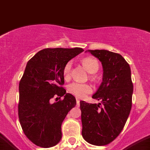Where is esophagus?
I'll return each mask as SVG.
<instances>
[{"mask_svg":"<svg viewBox=\"0 0 150 150\" xmlns=\"http://www.w3.org/2000/svg\"><path fill=\"white\" fill-rule=\"evenodd\" d=\"M76 104H77V106H79L80 105V100L79 99H76Z\"/></svg>","mask_w":150,"mask_h":150,"instance_id":"1","label":"esophagus"}]
</instances>
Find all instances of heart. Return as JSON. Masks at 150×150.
<instances>
[{"label": "heart", "mask_w": 150, "mask_h": 150, "mask_svg": "<svg viewBox=\"0 0 150 150\" xmlns=\"http://www.w3.org/2000/svg\"><path fill=\"white\" fill-rule=\"evenodd\" d=\"M82 64L87 71L90 73H95L99 68L98 62L93 57H86L82 59ZM71 62L69 61L64 65L62 69V75L65 80H69L71 78ZM68 91L77 98H84L92 92V87L88 84L72 82L68 86Z\"/></svg>", "instance_id": "1"}]
</instances>
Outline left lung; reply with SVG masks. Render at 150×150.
I'll list each match as a JSON object with an SVG mask.
<instances>
[{"label":"left lung","mask_w":150,"mask_h":150,"mask_svg":"<svg viewBox=\"0 0 150 150\" xmlns=\"http://www.w3.org/2000/svg\"><path fill=\"white\" fill-rule=\"evenodd\" d=\"M102 64L103 81L92 98L99 104L80 101L83 138L95 146L108 145L118 137L132 107L133 85L129 64L118 53L88 50Z\"/></svg>","instance_id":"1"}]
</instances>
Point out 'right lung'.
Returning a JSON list of instances; mask_svg holds the SVG:
<instances>
[{"mask_svg":"<svg viewBox=\"0 0 150 150\" xmlns=\"http://www.w3.org/2000/svg\"><path fill=\"white\" fill-rule=\"evenodd\" d=\"M84 51L47 48L28 61L19 84L18 116L23 131L35 145L56 146L62 138L61 126L69 111L76 105L72 94L66 93L62 69L66 62ZM64 99L51 103L53 97Z\"/></svg>","mask_w":150,"mask_h":150,"instance_id":"add662e5","label":"right lung"}]
</instances>
